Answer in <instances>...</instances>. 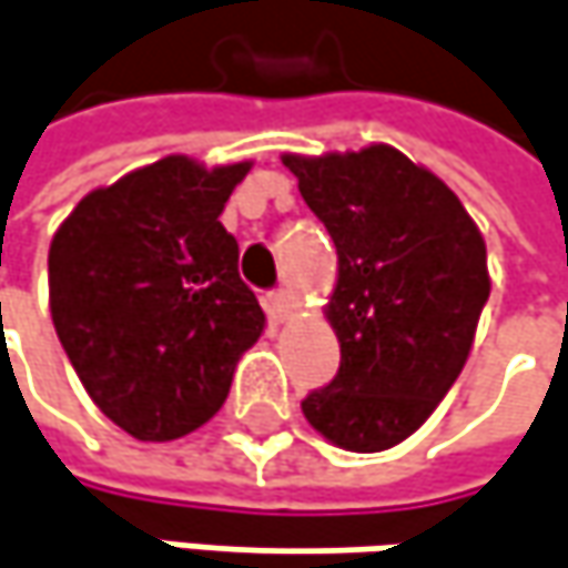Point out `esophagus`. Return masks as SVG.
I'll use <instances>...</instances> for the list:
<instances>
[{"mask_svg":"<svg viewBox=\"0 0 568 568\" xmlns=\"http://www.w3.org/2000/svg\"><path fill=\"white\" fill-rule=\"evenodd\" d=\"M268 310L274 320H287V316H291V310H294V297H291L287 291H271Z\"/></svg>","mask_w":568,"mask_h":568,"instance_id":"34e87169","label":"esophagus"}]
</instances>
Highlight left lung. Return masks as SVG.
<instances>
[{
	"label": "left lung",
	"instance_id": "left-lung-1",
	"mask_svg": "<svg viewBox=\"0 0 568 568\" xmlns=\"http://www.w3.org/2000/svg\"><path fill=\"white\" fill-rule=\"evenodd\" d=\"M284 165L338 252L326 316L342 364L300 406L332 444L377 454L409 438L460 377L489 300L486 242L438 175L386 143L287 153Z\"/></svg>",
	"mask_w": 568,
	"mask_h": 568
}]
</instances>
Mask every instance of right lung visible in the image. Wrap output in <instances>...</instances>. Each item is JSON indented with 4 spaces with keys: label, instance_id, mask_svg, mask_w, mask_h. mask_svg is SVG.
<instances>
[{
    "label": "right lung",
    "instance_id": "add662e5",
    "mask_svg": "<svg viewBox=\"0 0 568 568\" xmlns=\"http://www.w3.org/2000/svg\"><path fill=\"white\" fill-rule=\"evenodd\" d=\"M252 162L165 156L85 194L50 242V316L92 403L136 440L211 422L265 313L220 213Z\"/></svg>",
    "mask_w": 568,
    "mask_h": 568
}]
</instances>
